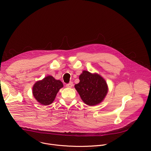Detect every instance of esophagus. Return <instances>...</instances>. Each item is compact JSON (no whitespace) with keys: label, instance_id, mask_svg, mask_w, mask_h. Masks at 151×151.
<instances>
[{"label":"esophagus","instance_id":"34e87169","mask_svg":"<svg viewBox=\"0 0 151 151\" xmlns=\"http://www.w3.org/2000/svg\"><path fill=\"white\" fill-rule=\"evenodd\" d=\"M72 86H73V82H70L69 83L66 84V87L68 88H72Z\"/></svg>","mask_w":151,"mask_h":151}]
</instances>
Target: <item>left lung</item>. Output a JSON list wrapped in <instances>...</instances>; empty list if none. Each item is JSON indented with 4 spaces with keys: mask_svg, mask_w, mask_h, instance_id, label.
Masks as SVG:
<instances>
[{
    "mask_svg": "<svg viewBox=\"0 0 151 151\" xmlns=\"http://www.w3.org/2000/svg\"><path fill=\"white\" fill-rule=\"evenodd\" d=\"M79 79L80 81L75 88L86 104L96 106L104 100L108 93V86L101 75L83 70Z\"/></svg>",
    "mask_w": 151,
    "mask_h": 151,
    "instance_id": "left-lung-1",
    "label": "left lung"
}]
</instances>
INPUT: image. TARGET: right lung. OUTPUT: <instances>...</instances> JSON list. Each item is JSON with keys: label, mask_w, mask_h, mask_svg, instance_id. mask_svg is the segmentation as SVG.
<instances>
[{"label": "right lung", "mask_w": 151, "mask_h": 151, "mask_svg": "<svg viewBox=\"0 0 151 151\" xmlns=\"http://www.w3.org/2000/svg\"><path fill=\"white\" fill-rule=\"evenodd\" d=\"M63 87V84L61 81L49 75L35 82L32 88V93L37 102L47 106L54 101L57 94Z\"/></svg>", "instance_id": "1"}]
</instances>
